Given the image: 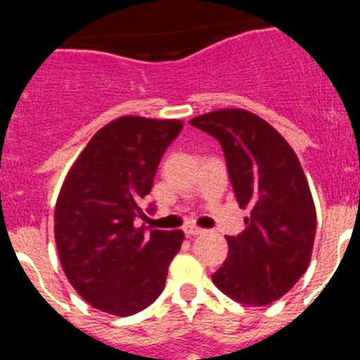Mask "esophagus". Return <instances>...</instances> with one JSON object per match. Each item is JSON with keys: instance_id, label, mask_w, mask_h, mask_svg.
Returning a JSON list of instances; mask_svg holds the SVG:
<instances>
[{"instance_id": "obj_1", "label": "esophagus", "mask_w": 360, "mask_h": 360, "mask_svg": "<svg viewBox=\"0 0 360 360\" xmlns=\"http://www.w3.org/2000/svg\"><path fill=\"white\" fill-rule=\"evenodd\" d=\"M184 232H186L187 236H200V234H203L205 231L191 224V225H186V227H184Z\"/></svg>"}]
</instances>
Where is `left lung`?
Listing matches in <instances>:
<instances>
[{"instance_id": "left-lung-1", "label": "left lung", "mask_w": 360, "mask_h": 360, "mask_svg": "<svg viewBox=\"0 0 360 360\" xmlns=\"http://www.w3.org/2000/svg\"><path fill=\"white\" fill-rule=\"evenodd\" d=\"M189 124L221 144L238 203L250 211L240 236H227L229 256L212 281L238 303L270 304L307 272L316 240V205L301 162L278 129L241 108Z\"/></svg>"}]
</instances>
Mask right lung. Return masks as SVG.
<instances>
[{"label":"right lung","instance_id":"add662e5","mask_svg":"<svg viewBox=\"0 0 360 360\" xmlns=\"http://www.w3.org/2000/svg\"><path fill=\"white\" fill-rule=\"evenodd\" d=\"M176 119L124 115L98 129L73 162L57 196L53 234L63 270L84 301L133 316L162 294L182 231L136 227Z\"/></svg>","mask_w":360,"mask_h":360}]
</instances>
